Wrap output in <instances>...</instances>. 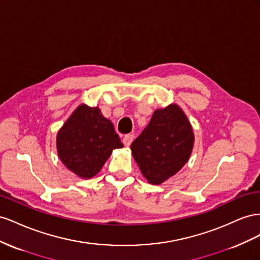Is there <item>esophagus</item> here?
<instances>
[{"label":"esophagus","mask_w":260,"mask_h":260,"mask_svg":"<svg viewBox=\"0 0 260 260\" xmlns=\"http://www.w3.org/2000/svg\"><path fill=\"white\" fill-rule=\"evenodd\" d=\"M133 138H134V136H133V135H125L124 138H123V144L128 147L133 142Z\"/></svg>","instance_id":"obj_1"}]
</instances>
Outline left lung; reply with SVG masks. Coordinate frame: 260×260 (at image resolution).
<instances>
[{"instance_id": "1", "label": "left lung", "mask_w": 260, "mask_h": 260, "mask_svg": "<svg viewBox=\"0 0 260 260\" xmlns=\"http://www.w3.org/2000/svg\"><path fill=\"white\" fill-rule=\"evenodd\" d=\"M194 140L187 116L173 103L154 111L149 124L132 143L131 150L147 181L159 185L188 161Z\"/></svg>"}]
</instances>
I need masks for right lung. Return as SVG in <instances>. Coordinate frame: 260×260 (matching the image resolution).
Wrapping results in <instances>:
<instances>
[{
  "label": "right lung",
  "mask_w": 260,
  "mask_h": 260,
  "mask_svg": "<svg viewBox=\"0 0 260 260\" xmlns=\"http://www.w3.org/2000/svg\"><path fill=\"white\" fill-rule=\"evenodd\" d=\"M123 144L99 108L80 105L58 131L56 149L63 165L81 179H91L113 149Z\"/></svg>",
  "instance_id": "obj_1"
}]
</instances>
